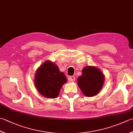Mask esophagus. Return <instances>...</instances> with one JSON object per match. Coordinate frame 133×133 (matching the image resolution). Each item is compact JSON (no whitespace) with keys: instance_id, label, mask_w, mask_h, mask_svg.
Segmentation results:
<instances>
[{"instance_id":"obj_1","label":"esophagus","mask_w":133,"mask_h":133,"mask_svg":"<svg viewBox=\"0 0 133 133\" xmlns=\"http://www.w3.org/2000/svg\"><path fill=\"white\" fill-rule=\"evenodd\" d=\"M68 80H69V81L70 82H74V81H75V77L74 76H69V77H68Z\"/></svg>"}]
</instances>
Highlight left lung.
<instances>
[{
	"instance_id": "8db88e82",
	"label": "left lung",
	"mask_w": 133,
	"mask_h": 133,
	"mask_svg": "<svg viewBox=\"0 0 133 133\" xmlns=\"http://www.w3.org/2000/svg\"><path fill=\"white\" fill-rule=\"evenodd\" d=\"M105 76L98 68L87 66L82 70V74L77 79V85L86 97H93L101 91Z\"/></svg>"
}]
</instances>
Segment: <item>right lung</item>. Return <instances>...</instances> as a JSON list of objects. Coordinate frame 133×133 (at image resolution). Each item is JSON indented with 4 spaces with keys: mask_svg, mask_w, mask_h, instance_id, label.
<instances>
[{
    "mask_svg": "<svg viewBox=\"0 0 133 133\" xmlns=\"http://www.w3.org/2000/svg\"><path fill=\"white\" fill-rule=\"evenodd\" d=\"M66 82L65 74L59 71L56 64L49 60L43 62L35 75L36 89L42 96L49 98L58 97L61 87Z\"/></svg>",
    "mask_w": 133,
    "mask_h": 133,
    "instance_id": "add662e5",
    "label": "right lung"
}]
</instances>
